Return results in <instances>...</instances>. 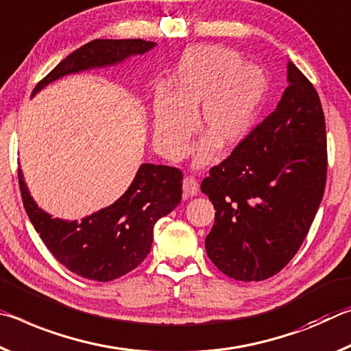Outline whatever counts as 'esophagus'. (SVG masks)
Wrapping results in <instances>:
<instances>
[{
	"label": "esophagus",
	"mask_w": 351,
	"mask_h": 351,
	"mask_svg": "<svg viewBox=\"0 0 351 351\" xmlns=\"http://www.w3.org/2000/svg\"><path fill=\"white\" fill-rule=\"evenodd\" d=\"M199 193V183L194 177H185L183 179V194L185 196H197Z\"/></svg>",
	"instance_id": "esophagus-1"
}]
</instances>
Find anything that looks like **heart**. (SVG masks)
Wrapping results in <instances>:
<instances>
[{"instance_id":"1","label":"heart","mask_w":351,"mask_h":351,"mask_svg":"<svg viewBox=\"0 0 351 351\" xmlns=\"http://www.w3.org/2000/svg\"><path fill=\"white\" fill-rule=\"evenodd\" d=\"M267 93V77L258 66L244 65L238 53L200 46L185 54L172 77L171 93L154 102V143L169 158L188 149L200 108V130L206 138L196 147V166L211 162L216 145L237 146L249 132Z\"/></svg>"}]
</instances>
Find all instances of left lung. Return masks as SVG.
<instances>
[{
    "label": "left lung",
    "instance_id": "8db88e82",
    "mask_svg": "<svg viewBox=\"0 0 351 351\" xmlns=\"http://www.w3.org/2000/svg\"><path fill=\"white\" fill-rule=\"evenodd\" d=\"M288 84L277 108L200 186L216 210L206 255L239 281L278 274L300 249L324 197L328 158L320 97L292 62Z\"/></svg>",
    "mask_w": 351,
    "mask_h": 351
}]
</instances>
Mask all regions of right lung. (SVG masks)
Masks as SVG:
<instances>
[{"mask_svg":"<svg viewBox=\"0 0 351 351\" xmlns=\"http://www.w3.org/2000/svg\"><path fill=\"white\" fill-rule=\"evenodd\" d=\"M154 46L141 38H96L65 57L36 85L32 96L66 74L117 65ZM182 180L180 169L143 163L117 202L77 222L53 217L38 208L19 169L23 205L45 245L68 271L95 281L119 278L141 264L151 252L154 226L180 204Z\"/></svg>","mask_w":351,"mask_h":351,"instance_id":"1","label":"right lung"}]
</instances>
